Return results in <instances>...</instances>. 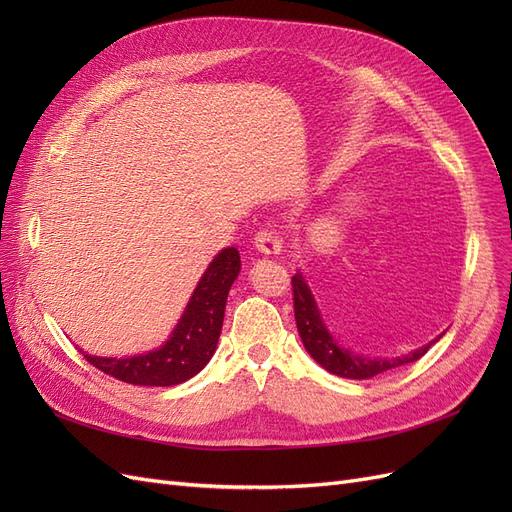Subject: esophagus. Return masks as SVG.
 I'll return each instance as SVG.
<instances>
[{
  "label": "esophagus",
  "instance_id": "obj_1",
  "mask_svg": "<svg viewBox=\"0 0 512 512\" xmlns=\"http://www.w3.org/2000/svg\"><path fill=\"white\" fill-rule=\"evenodd\" d=\"M254 245L260 254H280L282 252V241L277 237V232L265 228L258 230L254 237Z\"/></svg>",
  "mask_w": 512,
  "mask_h": 512
}]
</instances>
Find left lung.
Instances as JSON below:
<instances>
[{
  "label": "left lung",
  "mask_w": 512,
  "mask_h": 512,
  "mask_svg": "<svg viewBox=\"0 0 512 512\" xmlns=\"http://www.w3.org/2000/svg\"><path fill=\"white\" fill-rule=\"evenodd\" d=\"M290 284H292L294 320H297V329L303 339V346L309 354L314 356L316 363H320L324 369L331 371V374H335V376L354 378V380L374 378V376L384 374V371H391L399 365L418 361L431 348V344H427L423 348L414 350L408 356H401V359H367V356L352 354L350 350L339 348L335 339L331 337V333L327 331V327L322 324L316 301L312 297V290L307 288L303 277L299 273L292 275Z\"/></svg>",
  "instance_id": "obj_1"
}]
</instances>
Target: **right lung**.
I'll return each mask as SVG.
<instances>
[{
  "label": "right lung",
  "instance_id": "1",
  "mask_svg": "<svg viewBox=\"0 0 512 512\" xmlns=\"http://www.w3.org/2000/svg\"><path fill=\"white\" fill-rule=\"evenodd\" d=\"M241 258L235 247H226L205 271L192 299L168 342L147 354L130 359H102L83 354L89 365L106 376L138 386H173L196 376L218 346L228 290L237 280Z\"/></svg>",
  "mask_w": 512,
  "mask_h": 512
}]
</instances>
